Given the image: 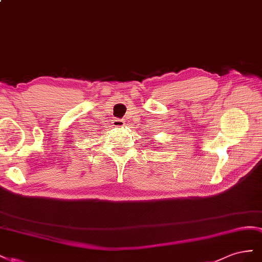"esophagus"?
<instances>
[{
    "instance_id": "1",
    "label": "esophagus",
    "mask_w": 262,
    "mask_h": 262,
    "mask_svg": "<svg viewBox=\"0 0 262 262\" xmlns=\"http://www.w3.org/2000/svg\"><path fill=\"white\" fill-rule=\"evenodd\" d=\"M113 126H115V127H124L125 123H124L123 119H121V118H114L113 119Z\"/></svg>"
}]
</instances>
